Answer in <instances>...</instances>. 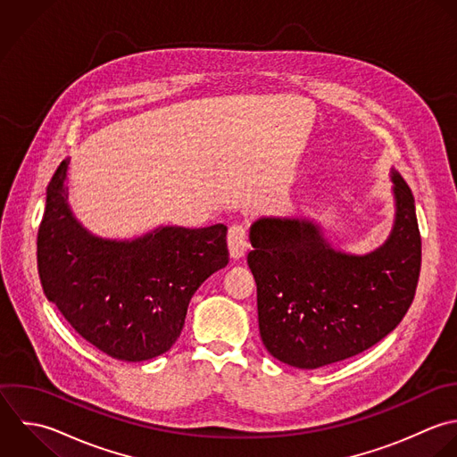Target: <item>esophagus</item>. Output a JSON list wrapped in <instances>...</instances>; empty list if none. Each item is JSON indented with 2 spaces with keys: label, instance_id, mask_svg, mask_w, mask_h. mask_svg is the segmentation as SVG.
<instances>
[{
  "label": "esophagus",
  "instance_id": "esophagus-1",
  "mask_svg": "<svg viewBox=\"0 0 457 457\" xmlns=\"http://www.w3.org/2000/svg\"><path fill=\"white\" fill-rule=\"evenodd\" d=\"M228 247L233 260H240L247 251V231L240 224H233L228 231Z\"/></svg>",
  "mask_w": 457,
  "mask_h": 457
}]
</instances>
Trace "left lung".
<instances>
[{
  "mask_svg": "<svg viewBox=\"0 0 457 457\" xmlns=\"http://www.w3.org/2000/svg\"><path fill=\"white\" fill-rule=\"evenodd\" d=\"M394 224L376 249L335 247L310 217H258L247 256L258 285L260 337L295 369L353 358L392 333L410 310L422 263L415 197L392 169Z\"/></svg>",
  "mask_w": 457,
  "mask_h": 457,
  "instance_id": "left-lung-1",
  "label": "left lung"
}]
</instances>
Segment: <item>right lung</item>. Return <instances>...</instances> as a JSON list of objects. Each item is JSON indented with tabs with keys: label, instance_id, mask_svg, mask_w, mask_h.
Here are the masks:
<instances>
[{
	"label": "right lung",
	"instance_id": "add662e5",
	"mask_svg": "<svg viewBox=\"0 0 457 457\" xmlns=\"http://www.w3.org/2000/svg\"><path fill=\"white\" fill-rule=\"evenodd\" d=\"M69 158L56 167L37 235L42 290L72 329L120 361L167 353L181 335L195 290L229 262L224 224L156 226L133 238H104L74 215Z\"/></svg>",
	"mask_w": 457,
	"mask_h": 457
}]
</instances>
